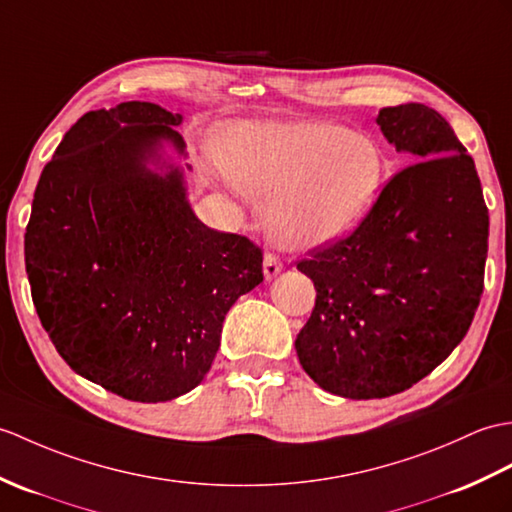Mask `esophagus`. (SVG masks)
<instances>
[{"label":"esophagus","instance_id":"34e87169","mask_svg":"<svg viewBox=\"0 0 512 512\" xmlns=\"http://www.w3.org/2000/svg\"><path fill=\"white\" fill-rule=\"evenodd\" d=\"M281 270H283L281 259L275 253H266L264 255V275H266V279L268 281L275 279Z\"/></svg>","mask_w":512,"mask_h":512}]
</instances>
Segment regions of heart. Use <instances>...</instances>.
I'll use <instances>...</instances> for the list:
<instances>
[{
  "instance_id": "heart-1",
  "label": "heart",
  "mask_w": 512,
  "mask_h": 512,
  "mask_svg": "<svg viewBox=\"0 0 512 512\" xmlns=\"http://www.w3.org/2000/svg\"><path fill=\"white\" fill-rule=\"evenodd\" d=\"M216 159L240 192L266 202L270 235L294 248L353 229L384 178L382 154L371 141L323 122L235 128Z\"/></svg>"
}]
</instances>
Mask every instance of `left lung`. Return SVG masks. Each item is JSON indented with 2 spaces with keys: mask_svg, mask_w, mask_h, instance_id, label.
<instances>
[{
  "mask_svg": "<svg viewBox=\"0 0 512 512\" xmlns=\"http://www.w3.org/2000/svg\"><path fill=\"white\" fill-rule=\"evenodd\" d=\"M377 124L412 163L358 227L296 264L316 288L296 355L320 388L347 399L397 395L458 347L489 251L478 170L445 117L410 102L386 106Z\"/></svg>",
  "mask_w": 512,
  "mask_h": 512,
  "instance_id": "1",
  "label": "left lung"
}]
</instances>
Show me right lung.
Masks as SVG:
<instances>
[{
  "instance_id": "right-lung-1",
  "label": "right lung",
  "mask_w": 512,
  "mask_h": 512,
  "mask_svg": "<svg viewBox=\"0 0 512 512\" xmlns=\"http://www.w3.org/2000/svg\"><path fill=\"white\" fill-rule=\"evenodd\" d=\"M178 124L152 102L82 115L43 168L26 227L32 301L56 351L141 403L196 388L224 316L264 281L261 248L205 227L181 172L146 170L161 139L183 150Z\"/></svg>"
}]
</instances>
